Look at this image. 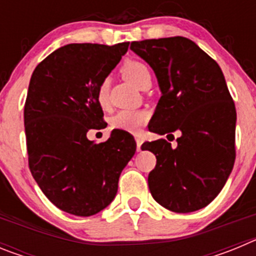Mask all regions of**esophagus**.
Here are the masks:
<instances>
[{
	"mask_svg": "<svg viewBox=\"0 0 256 256\" xmlns=\"http://www.w3.org/2000/svg\"><path fill=\"white\" fill-rule=\"evenodd\" d=\"M136 144H137V150L141 151V146L142 144H144V141H142V138L140 136H136Z\"/></svg>",
	"mask_w": 256,
	"mask_h": 256,
	"instance_id": "34e87169",
	"label": "esophagus"
}]
</instances>
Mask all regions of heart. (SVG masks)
<instances>
[{
    "label": "heart",
    "mask_w": 256,
    "mask_h": 256,
    "mask_svg": "<svg viewBox=\"0 0 256 256\" xmlns=\"http://www.w3.org/2000/svg\"><path fill=\"white\" fill-rule=\"evenodd\" d=\"M122 73L128 82L136 87H140L141 82L146 76H150L148 68L140 61H126L122 68ZM97 102L100 108H106L108 106V82L104 80L97 88ZM148 114L144 110H133V108H124L118 112L112 119V128L124 130L128 133L140 132L144 123L148 122Z\"/></svg>",
    "instance_id": "1"
}]
</instances>
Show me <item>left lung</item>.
Instances as JSON below:
<instances>
[{
	"instance_id": "1",
	"label": "left lung",
	"mask_w": 256,
	"mask_h": 256,
	"mask_svg": "<svg viewBox=\"0 0 256 256\" xmlns=\"http://www.w3.org/2000/svg\"><path fill=\"white\" fill-rule=\"evenodd\" d=\"M130 50L155 73L160 97L148 130H180L177 148L144 142L156 156L148 174L151 195L165 209H202L224 187L234 164L236 108L222 69L194 40L169 37L132 42Z\"/></svg>"
}]
</instances>
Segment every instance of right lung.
Instances as JSON below:
<instances>
[{"mask_svg": "<svg viewBox=\"0 0 256 256\" xmlns=\"http://www.w3.org/2000/svg\"><path fill=\"white\" fill-rule=\"evenodd\" d=\"M128 46L66 44L32 74L24 108L29 169L52 204L73 216H94L114 200L136 152L133 136L124 130H114L101 144L87 138L104 123L97 88Z\"/></svg>", "mask_w": 256, "mask_h": 256, "instance_id": "right-lung-1", "label": "right lung"}]
</instances>
